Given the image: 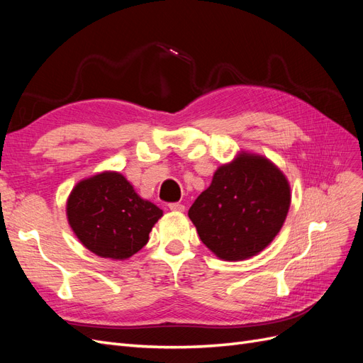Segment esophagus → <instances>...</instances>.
Returning <instances> with one entry per match:
<instances>
[{
  "label": "esophagus",
  "instance_id": "obj_1",
  "mask_svg": "<svg viewBox=\"0 0 363 363\" xmlns=\"http://www.w3.org/2000/svg\"><path fill=\"white\" fill-rule=\"evenodd\" d=\"M169 208L174 212H183L184 206L182 203H169Z\"/></svg>",
  "mask_w": 363,
  "mask_h": 363
}]
</instances>
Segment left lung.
I'll list each match as a JSON object with an SVG mask.
<instances>
[{
    "label": "left lung",
    "mask_w": 363,
    "mask_h": 363,
    "mask_svg": "<svg viewBox=\"0 0 363 363\" xmlns=\"http://www.w3.org/2000/svg\"><path fill=\"white\" fill-rule=\"evenodd\" d=\"M289 206L283 172L265 157L242 152L216 169L188 215L201 242L219 259L244 260L271 244Z\"/></svg>",
    "instance_id": "obj_1"
}]
</instances>
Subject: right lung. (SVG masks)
Here are the masks:
<instances>
[{
	"mask_svg": "<svg viewBox=\"0 0 363 363\" xmlns=\"http://www.w3.org/2000/svg\"><path fill=\"white\" fill-rule=\"evenodd\" d=\"M67 215L87 250L100 257L124 260L145 247L163 212L140 199L123 174L101 172L77 183Z\"/></svg>",
	"mask_w": 363,
	"mask_h": 363,
	"instance_id": "add662e5",
	"label": "right lung"
}]
</instances>
